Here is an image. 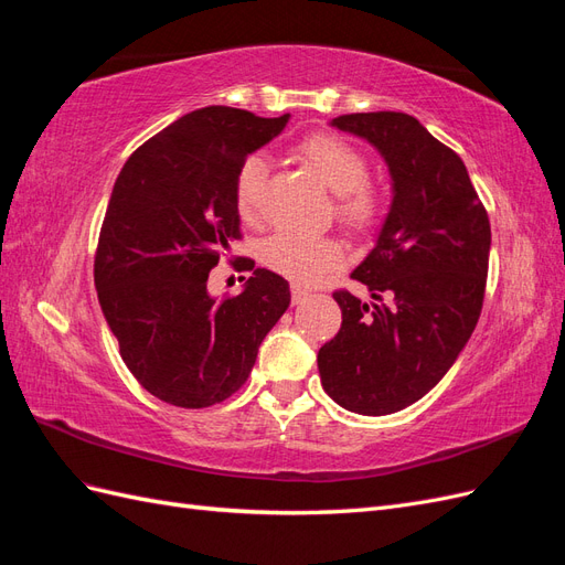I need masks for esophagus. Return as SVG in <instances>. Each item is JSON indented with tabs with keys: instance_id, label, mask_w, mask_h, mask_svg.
Instances as JSON below:
<instances>
[{
	"instance_id": "obj_1",
	"label": "esophagus",
	"mask_w": 565,
	"mask_h": 565,
	"mask_svg": "<svg viewBox=\"0 0 565 565\" xmlns=\"http://www.w3.org/2000/svg\"><path fill=\"white\" fill-rule=\"evenodd\" d=\"M306 299H309V289H303L299 285H292V303L297 306V303H301Z\"/></svg>"
}]
</instances>
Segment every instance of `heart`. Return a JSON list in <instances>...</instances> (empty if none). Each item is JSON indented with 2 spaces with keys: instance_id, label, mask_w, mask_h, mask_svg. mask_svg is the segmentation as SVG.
<instances>
[{
  "instance_id": "1",
  "label": "heart",
  "mask_w": 565,
  "mask_h": 565,
  "mask_svg": "<svg viewBox=\"0 0 565 565\" xmlns=\"http://www.w3.org/2000/svg\"><path fill=\"white\" fill-rule=\"evenodd\" d=\"M297 156L309 164L320 181L337 195L334 212L341 224L365 231L382 212V198L367 181V158L353 143L332 134H316L297 146ZM268 162L262 152H252L235 174V207L243 218H254L262 210ZM262 259L280 276L313 285L344 259V249L334 237H309L292 231L273 233L264 243Z\"/></svg>"
}]
</instances>
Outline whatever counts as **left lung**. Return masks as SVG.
Instances as JSON below:
<instances>
[{
  "label": "left lung",
  "mask_w": 565,
  "mask_h": 565,
  "mask_svg": "<svg viewBox=\"0 0 565 565\" xmlns=\"http://www.w3.org/2000/svg\"><path fill=\"white\" fill-rule=\"evenodd\" d=\"M332 127L380 150L393 200L351 278L374 301L332 295L341 328L318 351L322 388L358 415L417 403L446 374L483 309L490 221L457 152L405 113H353Z\"/></svg>",
  "instance_id": "left-lung-1"
}]
</instances>
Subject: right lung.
I'll return each instance as SVG.
<instances>
[{
    "instance_id": "right-lung-1",
    "label": "right lung",
    "mask_w": 565,
    "mask_h": 565,
    "mask_svg": "<svg viewBox=\"0 0 565 565\" xmlns=\"http://www.w3.org/2000/svg\"><path fill=\"white\" fill-rule=\"evenodd\" d=\"M287 119L193 110L136 148L113 185L94 259L100 311L129 372L169 405L198 409L233 396L287 311V280L252 259H241L254 268L241 295L207 292L210 270L241 237L237 169Z\"/></svg>"
}]
</instances>
